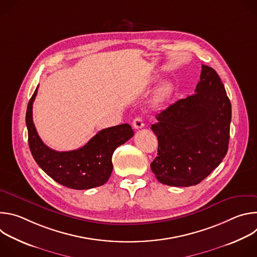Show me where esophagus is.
<instances>
[{
    "label": "esophagus",
    "instance_id": "34e87169",
    "mask_svg": "<svg viewBox=\"0 0 257 257\" xmlns=\"http://www.w3.org/2000/svg\"><path fill=\"white\" fill-rule=\"evenodd\" d=\"M132 125H133V127H134L135 129H140V128H142V127L144 126V124H143V122H142V119H141L140 117H136V118L133 120Z\"/></svg>",
    "mask_w": 257,
    "mask_h": 257
}]
</instances>
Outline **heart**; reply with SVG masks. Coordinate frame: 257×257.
<instances>
[{
  "label": "heart",
  "instance_id": "1",
  "mask_svg": "<svg viewBox=\"0 0 257 257\" xmlns=\"http://www.w3.org/2000/svg\"><path fill=\"white\" fill-rule=\"evenodd\" d=\"M172 91V87L171 85L169 84H165L163 85L160 90L158 91V94H157V97H156V102H160L162 101L164 98H166Z\"/></svg>",
  "mask_w": 257,
  "mask_h": 257
}]
</instances>
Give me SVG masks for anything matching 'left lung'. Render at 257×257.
Here are the masks:
<instances>
[{"label": "left lung", "mask_w": 257, "mask_h": 257, "mask_svg": "<svg viewBox=\"0 0 257 257\" xmlns=\"http://www.w3.org/2000/svg\"><path fill=\"white\" fill-rule=\"evenodd\" d=\"M152 130L158 157L151 164L159 182L188 187L200 183L224 160L229 146L232 107L225 86L210 67L202 65L195 93L157 115Z\"/></svg>", "instance_id": "8db88e82"}]
</instances>
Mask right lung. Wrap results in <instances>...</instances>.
<instances>
[{"label":"right lung","instance_id":"1","mask_svg":"<svg viewBox=\"0 0 257 257\" xmlns=\"http://www.w3.org/2000/svg\"><path fill=\"white\" fill-rule=\"evenodd\" d=\"M38 88L28 102L25 119L29 149L36 164L59 184L71 189L84 190L103 185L113 171L115 150L134 135L131 126L121 124L105 128L79 150L54 151L42 141L32 121V104Z\"/></svg>","mask_w":257,"mask_h":257}]
</instances>
